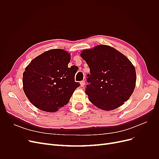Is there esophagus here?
Segmentation results:
<instances>
[{"label":"esophagus","instance_id":"obj_1","mask_svg":"<svg viewBox=\"0 0 159 159\" xmlns=\"http://www.w3.org/2000/svg\"><path fill=\"white\" fill-rule=\"evenodd\" d=\"M80 85H81V87L82 88L85 85V81H81L80 82Z\"/></svg>","mask_w":159,"mask_h":159}]
</instances>
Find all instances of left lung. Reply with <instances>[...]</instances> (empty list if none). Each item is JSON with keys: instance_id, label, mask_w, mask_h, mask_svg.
<instances>
[{"instance_id": "8db88e82", "label": "left lung", "mask_w": 159, "mask_h": 159, "mask_svg": "<svg viewBox=\"0 0 159 159\" xmlns=\"http://www.w3.org/2000/svg\"><path fill=\"white\" fill-rule=\"evenodd\" d=\"M80 56L90 69L85 93L95 106L104 111L121 106L131 97L136 85L134 66L114 48L98 45Z\"/></svg>"}]
</instances>
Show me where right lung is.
Wrapping results in <instances>:
<instances>
[{"instance_id": "obj_1", "label": "right lung", "mask_w": 159, "mask_h": 159, "mask_svg": "<svg viewBox=\"0 0 159 159\" xmlns=\"http://www.w3.org/2000/svg\"><path fill=\"white\" fill-rule=\"evenodd\" d=\"M71 55L63 49H52L33 59L23 73V90L30 102L53 113L68 103L75 89L76 71L68 68Z\"/></svg>"}]
</instances>
